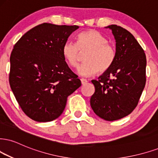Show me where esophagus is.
I'll return each mask as SVG.
<instances>
[{"label":"esophagus","instance_id":"esophagus-1","mask_svg":"<svg viewBox=\"0 0 158 158\" xmlns=\"http://www.w3.org/2000/svg\"><path fill=\"white\" fill-rule=\"evenodd\" d=\"M81 83H82V85H84L87 82H88V81H87L86 79H84V78H82L81 79Z\"/></svg>","mask_w":158,"mask_h":158}]
</instances>
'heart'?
<instances>
[{"label":"heart","mask_w":158,"mask_h":158,"mask_svg":"<svg viewBox=\"0 0 158 158\" xmlns=\"http://www.w3.org/2000/svg\"><path fill=\"white\" fill-rule=\"evenodd\" d=\"M85 54L84 63L77 69L81 75L91 76L97 73H104L112 67L117 56L116 46L104 35L95 30H87L77 36V43L67 41L62 48V54L69 67L75 68Z\"/></svg>","instance_id":"b5f03b06"}]
</instances>
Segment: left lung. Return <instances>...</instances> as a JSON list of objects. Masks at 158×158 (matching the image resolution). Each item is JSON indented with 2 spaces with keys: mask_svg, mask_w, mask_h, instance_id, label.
<instances>
[{
  "mask_svg": "<svg viewBox=\"0 0 158 158\" xmlns=\"http://www.w3.org/2000/svg\"><path fill=\"white\" fill-rule=\"evenodd\" d=\"M117 56L111 67L97 81L91 97V108L99 117L115 121L131 114L138 106L146 84L144 50L127 30L111 25Z\"/></svg>",
  "mask_w": 158,
  "mask_h": 158,
  "instance_id": "1",
  "label": "left lung"
}]
</instances>
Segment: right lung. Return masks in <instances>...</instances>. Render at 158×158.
I'll return each instance as SVG.
<instances>
[{"label":"right lung","instance_id":"add662e5","mask_svg":"<svg viewBox=\"0 0 158 158\" xmlns=\"http://www.w3.org/2000/svg\"><path fill=\"white\" fill-rule=\"evenodd\" d=\"M77 25L42 23L26 32L10 56L9 84L23 111L39 122L61 116L67 97L81 85L62 48Z\"/></svg>","mask_w":158,"mask_h":158}]
</instances>
